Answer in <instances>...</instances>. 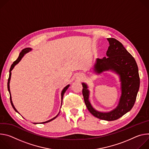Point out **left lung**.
<instances>
[{
    "instance_id": "obj_1",
    "label": "left lung",
    "mask_w": 149,
    "mask_h": 149,
    "mask_svg": "<svg viewBox=\"0 0 149 149\" xmlns=\"http://www.w3.org/2000/svg\"><path fill=\"white\" fill-rule=\"evenodd\" d=\"M109 46L107 57L96 58L93 65V72L101 74L111 71L118 75L121 82V95L117 107L109 112H101L95 109L89 101L90 91L88 86L82 83L84 98L89 111L95 117L106 121L116 120L133 107L140 87L138 66L134 57L118 40L107 38Z\"/></svg>"
}]
</instances>
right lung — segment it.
Returning a JSON list of instances; mask_svg holds the SVG:
<instances>
[{"label": "right lung", "mask_w": 149, "mask_h": 149, "mask_svg": "<svg viewBox=\"0 0 149 149\" xmlns=\"http://www.w3.org/2000/svg\"><path fill=\"white\" fill-rule=\"evenodd\" d=\"M32 49V48H24V49H22V50L21 51V52L20 53V54H19V57H18V58H17V60H15V61L13 63V64L11 65V67H10V70H9V76L8 82V91H9V94H10V100L11 105H12V106L13 108L14 109V110H15L16 112H18V113H19V112H18L17 110H16V109L15 108V107H14V105H13V102H12V97H11L10 91V86H9V84H10V77H11V71L13 70V69L14 68L16 64L19 63V62L21 60V59H22V57L25 56V54H26V53H28V52H29L30 51H31ZM69 86H70V85H67V86H66L65 88H64V89H63L62 90V91H61V104H62V101H63V95H64V94L65 92L66 91H67V89H68V88L69 87ZM59 113H60V112H59ZM59 113L56 115V116L55 117H54L53 118H52V119H51V120H48V121H45V122H42V123H33V124H45V123H47L50 122V121H52V120H54L55 118H57V117Z\"/></svg>", "instance_id": "obj_1"}]
</instances>
